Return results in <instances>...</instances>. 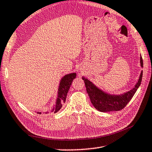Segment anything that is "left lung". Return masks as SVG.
<instances>
[{"label": "left lung", "instance_id": "8db88e82", "mask_svg": "<svg viewBox=\"0 0 152 152\" xmlns=\"http://www.w3.org/2000/svg\"><path fill=\"white\" fill-rule=\"evenodd\" d=\"M140 63V66L142 67L143 61L141 55ZM142 70L140 75L139 79L132 89L126 93L117 95L105 93L86 77H82V79L84 81L87 92L89 94L91 102L93 106L97 110L101 112H109L120 111L125 107L139 87L141 81H142Z\"/></svg>", "mask_w": 152, "mask_h": 152}]
</instances>
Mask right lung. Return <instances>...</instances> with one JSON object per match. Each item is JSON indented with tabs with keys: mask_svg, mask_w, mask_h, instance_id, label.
<instances>
[{
	"mask_svg": "<svg viewBox=\"0 0 152 152\" xmlns=\"http://www.w3.org/2000/svg\"><path fill=\"white\" fill-rule=\"evenodd\" d=\"M76 77V73H70L66 75L63 76L61 81H60L59 86L58 87V97L56 100V104L52 108L51 112L57 113L60 109L62 107V105L65 103L67 95L69 88L71 86L73 80ZM48 111L45 112V113H48ZM38 114H41V112H37Z\"/></svg>",
	"mask_w": 152,
	"mask_h": 152,
	"instance_id": "add662e5",
	"label": "right lung"
}]
</instances>
